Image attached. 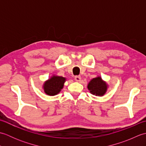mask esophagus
Segmentation results:
<instances>
[{"label": "esophagus", "instance_id": "34e87169", "mask_svg": "<svg viewBox=\"0 0 146 146\" xmlns=\"http://www.w3.org/2000/svg\"><path fill=\"white\" fill-rule=\"evenodd\" d=\"M75 80L76 82H80L81 80V76H75Z\"/></svg>", "mask_w": 146, "mask_h": 146}]
</instances>
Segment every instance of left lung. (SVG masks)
<instances>
[{
    "label": "left lung",
    "instance_id": "1",
    "mask_svg": "<svg viewBox=\"0 0 146 146\" xmlns=\"http://www.w3.org/2000/svg\"><path fill=\"white\" fill-rule=\"evenodd\" d=\"M88 89L93 95L103 96L107 90L106 83L102 80L101 77L93 78L88 85Z\"/></svg>",
    "mask_w": 146,
    "mask_h": 146
}]
</instances>
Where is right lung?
Segmentation results:
<instances>
[{"label": "right lung", "mask_w": 146, "mask_h": 146, "mask_svg": "<svg viewBox=\"0 0 146 146\" xmlns=\"http://www.w3.org/2000/svg\"><path fill=\"white\" fill-rule=\"evenodd\" d=\"M65 80L66 78L64 77L52 76L50 79L44 83L43 86L44 92L47 95L51 96L57 95L63 88Z\"/></svg>", "instance_id": "obj_1"}]
</instances>
